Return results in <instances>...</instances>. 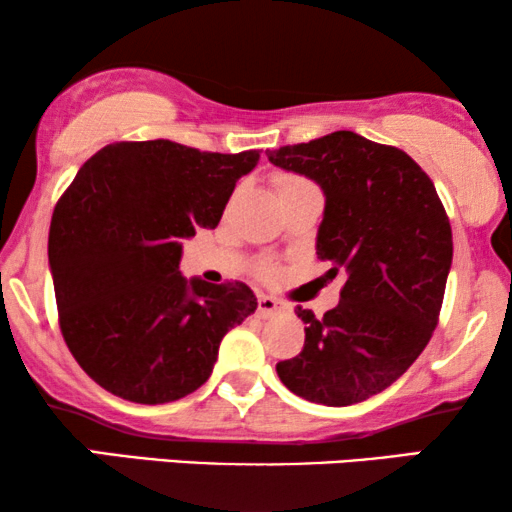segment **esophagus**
<instances>
[{"label": "esophagus", "instance_id": "1", "mask_svg": "<svg viewBox=\"0 0 512 512\" xmlns=\"http://www.w3.org/2000/svg\"><path fill=\"white\" fill-rule=\"evenodd\" d=\"M282 310H284V307H282V303H279V300H275L272 296H258V317L270 319Z\"/></svg>", "mask_w": 512, "mask_h": 512}]
</instances>
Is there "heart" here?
Masks as SVG:
<instances>
[{
  "label": "heart",
  "mask_w": 512,
  "mask_h": 512,
  "mask_svg": "<svg viewBox=\"0 0 512 512\" xmlns=\"http://www.w3.org/2000/svg\"><path fill=\"white\" fill-rule=\"evenodd\" d=\"M293 181H300V177H291V174H284V177H279V179H277V186H279V188H284V186L293 184ZM265 272H270V270L265 268Z\"/></svg>",
  "instance_id": "obj_1"
}]
</instances>
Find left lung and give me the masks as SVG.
<instances>
[{
	"mask_svg": "<svg viewBox=\"0 0 512 512\" xmlns=\"http://www.w3.org/2000/svg\"><path fill=\"white\" fill-rule=\"evenodd\" d=\"M326 195L317 256L347 275L324 317L298 307L303 352L277 363L284 387L305 401L354 405L391 387L438 326L452 228L436 186L408 153L349 130L265 151Z\"/></svg>",
	"mask_w": 512,
	"mask_h": 512,
	"instance_id": "left-lung-1",
	"label": "left lung"
}]
</instances>
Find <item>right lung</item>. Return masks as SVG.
Returning a JSON list of instances; mask_svg holds the SVG:
<instances>
[{"label":"right lung","instance_id":"obj_1","mask_svg":"<svg viewBox=\"0 0 512 512\" xmlns=\"http://www.w3.org/2000/svg\"><path fill=\"white\" fill-rule=\"evenodd\" d=\"M261 151L214 153L170 139L90 156L53 209L48 263L69 352L109 394L179 401L212 375L230 328L258 307L244 282L181 277V240L216 228Z\"/></svg>","mask_w":512,"mask_h":512}]
</instances>
